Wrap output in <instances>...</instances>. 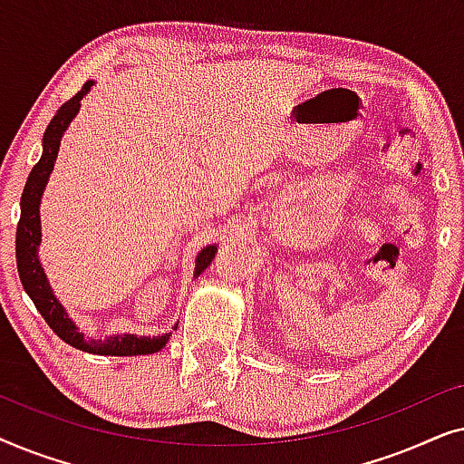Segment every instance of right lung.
Returning a JSON list of instances; mask_svg holds the SVG:
<instances>
[{
	"label": "right lung",
	"mask_w": 464,
	"mask_h": 464,
	"mask_svg": "<svg viewBox=\"0 0 464 464\" xmlns=\"http://www.w3.org/2000/svg\"><path fill=\"white\" fill-rule=\"evenodd\" d=\"M92 82H86L82 86V91L63 103L59 111L54 113V118L50 120L46 132H44V151L37 164L31 169L24 183L23 196H21V219L16 226V266H18V276L24 291H27L31 300H34L35 308L40 310L44 321L48 323L50 329L59 335L63 342L72 344L84 353L94 354H111V357H126V354H150L158 353L160 348L169 342V335H156V338H139V335H113L107 340H91L75 327V323L69 319L65 308L61 306L56 300L53 289L44 275L40 259H37V245L42 240L40 232V198L50 173H53L56 154H59L61 137L65 129L72 122L75 113L80 110V101L84 94L91 91ZM215 251L218 246H207L205 251H200L198 259H196V272L198 276L207 270V266L213 262Z\"/></svg>",
	"instance_id": "1"
}]
</instances>
